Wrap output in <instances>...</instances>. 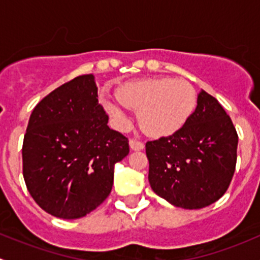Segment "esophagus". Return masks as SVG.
<instances>
[{
    "instance_id": "obj_1",
    "label": "esophagus",
    "mask_w": 260,
    "mask_h": 260,
    "mask_svg": "<svg viewBox=\"0 0 260 260\" xmlns=\"http://www.w3.org/2000/svg\"><path fill=\"white\" fill-rule=\"evenodd\" d=\"M129 147L133 151H141V149L145 148V145H143V142H141V141L132 138V140L129 141Z\"/></svg>"
}]
</instances>
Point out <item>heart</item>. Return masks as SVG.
<instances>
[{
  "label": "heart",
  "mask_w": 260,
  "mask_h": 260,
  "mask_svg": "<svg viewBox=\"0 0 260 260\" xmlns=\"http://www.w3.org/2000/svg\"><path fill=\"white\" fill-rule=\"evenodd\" d=\"M117 98H102V104L119 128L129 124L127 109L138 112L141 128L151 137L179 132L195 112L198 93L192 84L170 78L131 81L120 86Z\"/></svg>",
  "instance_id": "1"
}]
</instances>
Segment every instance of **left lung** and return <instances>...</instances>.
<instances>
[{
    "mask_svg": "<svg viewBox=\"0 0 260 260\" xmlns=\"http://www.w3.org/2000/svg\"><path fill=\"white\" fill-rule=\"evenodd\" d=\"M238 133L221 104L201 90L185 127L146 143L152 190L172 205L203 209L229 187L237 165Z\"/></svg>",
    "mask_w": 260,
    "mask_h": 260,
    "instance_id": "8db88e82",
    "label": "left lung"
}]
</instances>
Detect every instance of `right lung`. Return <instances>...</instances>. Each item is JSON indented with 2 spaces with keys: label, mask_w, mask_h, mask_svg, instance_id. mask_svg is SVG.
Wrapping results in <instances>:
<instances>
[{
  "label": "right lung",
  "mask_w": 260,
  "mask_h": 260,
  "mask_svg": "<svg viewBox=\"0 0 260 260\" xmlns=\"http://www.w3.org/2000/svg\"><path fill=\"white\" fill-rule=\"evenodd\" d=\"M107 123L93 74L62 84L34 108L23 137L22 174L43 210L79 219L108 198L114 165L129 153V145Z\"/></svg>",
  "instance_id": "obj_1"
}]
</instances>
